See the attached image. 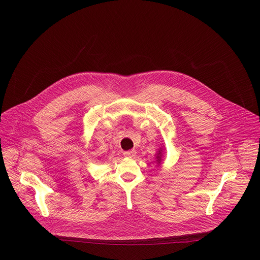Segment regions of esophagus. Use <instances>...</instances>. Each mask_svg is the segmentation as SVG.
<instances>
[{
    "label": "esophagus",
    "mask_w": 260,
    "mask_h": 260,
    "mask_svg": "<svg viewBox=\"0 0 260 260\" xmlns=\"http://www.w3.org/2000/svg\"><path fill=\"white\" fill-rule=\"evenodd\" d=\"M136 154H137L136 150H128V151L123 152V155H124L125 157H135Z\"/></svg>",
    "instance_id": "34e87169"
}]
</instances>
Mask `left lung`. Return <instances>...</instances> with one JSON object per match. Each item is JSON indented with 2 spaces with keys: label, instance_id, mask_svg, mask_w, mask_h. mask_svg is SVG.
Listing matches in <instances>:
<instances>
[{
  "label": "left lung",
  "instance_id": "1",
  "mask_svg": "<svg viewBox=\"0 0 260 260\" xmlns=\"http://www.w3.org/2000/svg\"><path fill=\"white\" fill-rule=\"evenodd\" d=\"M160 149H161V148H160ZM161 156H162V154H161V150H159L158 151V153L156 154V161H157V164H160V161H161Z\"/></svg>",
  "mask_w": 260,
  "mask_h": 260
}]
</instances>
